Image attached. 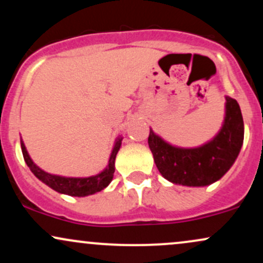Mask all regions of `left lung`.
<instances>
[{
    "mask_svg": "<svg viewBox=\"0 0 263 263\" xmlns=\"http://www.w3.org/2000/svg\"><path fill=\"white\" fill-rule=\"evenodd\" d=\"M225 117L213 140L194 148L168 143L149 128L148 146L159 173L173 184L205 186L232 167L243 143V120L235 99L225 96Z\"/></svg>",
    "mask_w": 263,
    "mask_h": 263,
    "instance_id": "1",
    "label": "left lung"
}]
</instances>
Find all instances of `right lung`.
Instances as JSON below:
<instances>
[{
	"instance_id": "add662e5",
	"label": "right lung",
	"mask_w": 263,
	"mask_h": 263,
	"mask_svg": "<svg viewBox=\"0 0 263 263\" xmlns=\"http://www.w3.org/2000/svg\"><path fill=\"white\" fill-rule=\"evenodd\" d=\"M122 138L123 137H121V136H119V137L115 140L112 151H111L110 158H108V164L106 165V168L102 172H100L99 174H96V176L85 178L63 177L44 172L32 161L28 152H27V148L25 143H23L22 138H21V148H22L23 158H25L27 165H28L32 173L34 174L41 182L47 184L49 188L60 193V194H66L70 195V197H87V195H92L95 194V193L101 192V190L106 188L108 184L111 183V180H112L115 173V159H116L117 152H119L120 147H121Z\"/></svg>"
}]
</instances>
